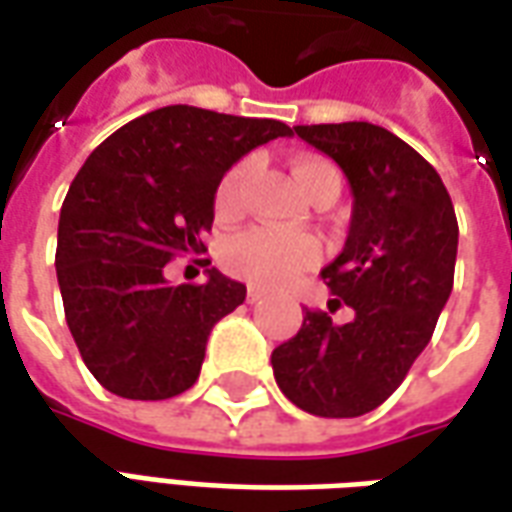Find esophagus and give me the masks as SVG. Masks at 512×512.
I'll return each mask as SVG.
<instances>
[{"label":"esophagus","instance_id":"obj_1","mask_svg":"<svg viewBox=\"0 0 512 512\" xmlns=\"http://www.w3.org/2000/svg\"><path fill=\"white\" fill-rule=\"evenodd\" d=\"M264 298V290H259V287H253V284H250L248 287V303H259Z\"/></svg>","mask_w":512,"mask_h":512}]
</instances>
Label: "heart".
Here are the masks:
<instances>
[{"instance_id": "b5f03b06", "label": "heart", "mask_w": 512, "mask_h": 512, "mask_svg": "<svg viewBox=\"0 0 512 512\" xmlns=\"http://www.w3.org/2000/svg\"><path fill=\"white\" fill-rule=\"evenodd\" d=\"M256 172V158H242L228 169L217 183L214 192V211L220 220H236L245 209V192ZM295 181L301 183L306 195L320 197L323 192L340 195L343 178L334 164L303 155L295 161ZM320 259V245L309 234H281L270 228H248L242 234L228 239L222 250V262L234 273L259 287H287L295 278H301L306 270H312Z\"/></svg>"}]
</instances>
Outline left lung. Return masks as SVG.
<instances>
[{
	"mask_svg": "<svg viewBox=\"0 0 512 512\" xmlns=\"http://www.w3.org/2000/svg\"><path fill=\"white\" fill-rule=\"evenodd\" d=\"M295 133L343 169L354 214L343 253L320 273L329 312L306 309L270 362L295 407L357 418L396 393L432 340L454 284L457 217L435 167L396 133L370 122ZM340 305L352 309L348 321L330 317Z\"/></svg>",
	"mask_w": 512,
	"mask_h": 512,
	"instance_id": "8db88e82",
	"label": "left lung"
}]
</instances>
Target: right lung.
<instances>
[{
    "label": "right lung",
    "mask_w": 512,
    "mask_h": 512,
    "mask_svg": "<svg viewBox=\"0 0 512 512\" xmlns=\"http://www.w3.org/2000/svg\"><path fill=\"white\" fill-rule=\"evenodd\" d=\"M278 136H292L278 119L167 105L122 125L80 167L55 267L77 351L114 396L161 401L197 382L214 323L248 290L214 267L203 284H169L164 264L206 250L220 178Z\"/></svg>",
    "instance_id": "right-lung-1"
}]
</instances>
